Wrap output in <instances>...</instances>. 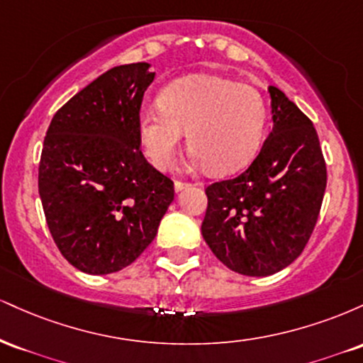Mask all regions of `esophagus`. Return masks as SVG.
Returning <instances> with one entry per match:
<instances>
[{"mask_svg": "<svg viewBox=\"0 0 363 363\" xmlns=\"http://www.w3.org/2000/svg\"><path fill=\"white\" fill-rule=\"evenodd\" d=\"M187 186H189V184H187V182H182V181L174 182V189H176V193H179V191H182V189H186Z\"/></svg>", "mask_w": 363, "mask_h": 363, "instance_id": "obj_1", "label": "esophagus"}]
</instances>
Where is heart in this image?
I'll use <instances>...</instances> for the list:
<instances>
[{
  "instance_id": "heart-1",
  "label": "heart",
  "mask_w": 363,
  "mask_h": 363,
  "mask_svg": "<svg viewBox=\"0 0 363 363\" xmlns=\"http://www.w3.org/2000/svg\"><path fill=\"white\" fill-rule=\"evenodd\" d=\"M266 119V104L252 86L213 74H189L158 94V109L138 112L136 135L155 169L172 165L186 133L196 162H203L210 174H228L251 162Z\"/></svg>"
}]
</instances>
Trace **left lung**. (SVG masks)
I'll return each instance as SVG.
<instances>
[{"label": "left lung", "mask_w": 363, "mask_h": 363, "mask_svg": "<svg viewBox=\"0 0 363 363\" xmlns=\"http://www.w3.org/2000/svg\"><path fill=\"white\" fill-rule=\"evenodd\" d=\"M273 129L247 170L206 187L201 234L232 272L269 277L301 256L318 222L326 164L311 119L269 86Z\"/></svg>", "instance_id": "left-lung-1"}]
</instances>
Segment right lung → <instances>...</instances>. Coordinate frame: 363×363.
Instances as JSON below:
<instances>
[{"label": "right lung", "mask_w": 363, "mask_h": 363, "mask_svg": "<svg viewBox=\"0 0 363 363\" xmlns=\"http://www.w3.org/2000/svg\"><path fill=\"white\" fill-rule=\"evenodd\" d=\"M148 62L116 66L69 99L45 133L39 194L62 256L89 274L131 264L155 239L174 182L140 150L136 118L155 78Z\"/></svg>", "instance_id": "1"}]
</instances>
